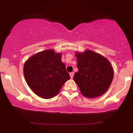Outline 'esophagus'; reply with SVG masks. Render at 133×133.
<instances>
[{"mask_svg":"<svg viewBox=\"0 0 133 133\" xmlns=\"http://www.w3.org/2000/svg\"><path fill=\"white\" fill-rule=\"evenodd\" d=\"M74 72L70 73V76L71 78H73V77H74Z\"/></svg>","mask_w":133,"mask_h":133,"instance_id":"obj_1","label":"esophagus"}]
</instances>
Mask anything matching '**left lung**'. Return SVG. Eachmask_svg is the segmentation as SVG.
Wrapping results in <instances>:
<instances>
[{
	"instance_id": "8db88e82",
	"label": "left lung",
	"mask_w": 133,
	"mask_h": 133,
	"mask_svg": "<svg viewBox=\"0 0 133 133\" xmlns=\"http://www.w3.org/2000/svg\"><path fill=\"white\" fill-rule=\"evenodd\" d=\"M78 71L74 80L82 94L89 98H97L106 92L113 81L114 71L105 57L90 50L76 52Z\"/></svg>"
}]
</instances>
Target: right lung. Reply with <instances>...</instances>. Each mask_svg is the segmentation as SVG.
Instances as JSON below:
<instances>
[{"label": "right lung", "mask_w": 133, "mask_h": 133, "mask_svg": "<svg viewBox=\"0 0 133 133\" xmlns=\"http://www.w3.org/2000/svg\"><path fill=\"white\" fill-rule=\"evenodd\" d=\"M61 53L53 49L38 52L25 61L23 74L31 89L38 96L49 99L55 96L70 77Z\"/></svg>", "instance_id": "right-lung-1"}]
</instances>
